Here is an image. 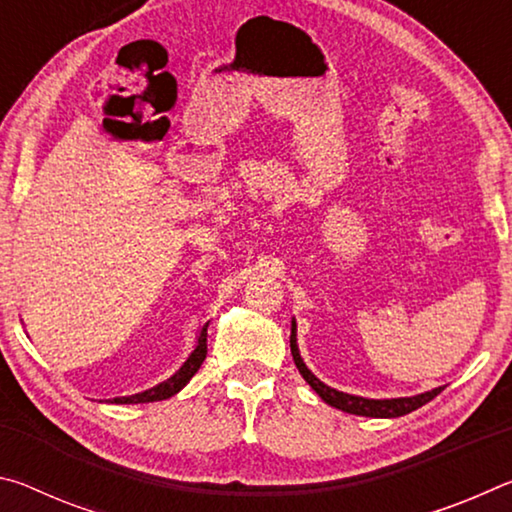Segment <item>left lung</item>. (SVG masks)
Instances as JSON below:
<instances>
[{
    "instance_id": "left-lung-1",
    "label": "left lung",
    "mask_w": 512,
    "mask_h": 512,
    "mask_svg": "<svg viewBox=\"0 0 512 512\" xmlns=\"http://www.w3.org/2000/svg\"><path fill=\"white\" fill-rule=\"evenodd\" d=\"M291 354H293V361H296V366L300 370V375L305 377V381L311 388H314L320 400L327 402L329 406H334V409L352 413V415H366V418H400V415H406V413H411L415 409H420V406L431 402L433 397L445 391V386H438V388H433V391L413 395V397H393V400H368V397L348 395V393L336 391V388H329L327 384H323V381H320L314 375V372H311L305 366V361H302V357H300L298 341H296V320H291Z\"/></svg>"
}]
</instances>
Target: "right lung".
<instances>
[{
    "label": "right lung",
    "mask_w": 512,
    "mask_h": 512,
    "mask_svg": "<svg viewBox=\"0 0 512 512\" xmlns=\"http://www.w3.org/2000/svg\"><path fill=\"white\" fill-rule=\"evenodd\" d=\"M207 325L205 323L201 327V332H198V339H196V348L189 354L187 361L180 366L173 375L162 381V384L149 388V391L144 393H135V395H128V397H115L112 404H146V402H160V400H167V397H173L178 391H183L187 386V381L192 379L198 368H201V363L205 361V354H207Z\"/></svg>",
    "instance_id": "add662e5"
}]
</instances>
